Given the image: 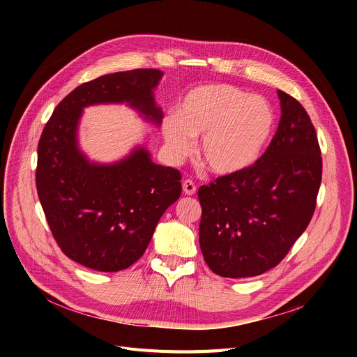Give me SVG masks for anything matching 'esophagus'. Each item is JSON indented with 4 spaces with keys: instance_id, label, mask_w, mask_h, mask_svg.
<instances>
[{
    "instance_id": "1",
    "label": "esophagus",
    "mask_w": 357,
    "mask_h": 357,
    "mask_svg": "<svg viewBox=\"0 0 357 357\" xmlns=\"http://www.w3.org/2000/svg\"><path fill=\"white\" fill-rule=\"evenodd\" d=\"M182 188H183V194L185 195H194L197 191V186L191 179H186L182 182Z\"/></svg>"
}]
</instances>
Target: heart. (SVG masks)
<instances>
[{
	"label": "heart",
	"mask_w": 357,
	"mask_h": 357,
	"mask_svg": "<svg viewBox=\"0 0 357 357\" xmlns=\"http://www.w3.org/2000/svg\"><path fill=\"white\" fill-rule=\"evenodd\" d=\"M275 127L271 104L231 85H204L191 89L176 116L163 121L169 156L181 160L199 137L198 158L215 175L245 172L264 152Z\"/></svg>",
	"instance_id": "1"
}]
</instances>
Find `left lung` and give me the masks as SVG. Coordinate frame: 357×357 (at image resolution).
Segmentation results:
<instances>
[{
  "label": "left lung",
  "instance_id": "1",
  "mask_svg": "<svg viewBox=\"0 0 357 357\" xmlns=\"http://www.w3.org/2000/svg\"><path fill=\"white\" fill-rule=\"evenodd\" d=\"M280 120L261 155L245 172L202 185L199 248L224 278L265 273L282 260L311 221L323 160L305 108L278 89Z\"/></svg>",
  "mask_w": 357,
  "mask_h": 357
}]
</instances>
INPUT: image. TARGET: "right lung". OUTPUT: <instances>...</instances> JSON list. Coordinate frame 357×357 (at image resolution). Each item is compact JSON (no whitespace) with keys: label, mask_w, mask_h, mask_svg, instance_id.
Returning a JSON list of instances; mask_svg holds the SVG:
<instances>
[{"label":"right lung","mask_w":357,"mask_h":357,"mask_svg":"<svg viewBox=\"0 0 357 357\" xmlns=\"http://www.w3.org/2000/svg\"><path fill=\"white\" fill-rule=\"evenodd\" d=\"M162 75L135 69L85 82L58 104L43 128L37 194L62 252L89 269L119 272L139 260L182 185L181 172L153 163L144 146L114 163L91 162L78 146L82 109L126 102L159 126L163 114L153 92Z\"/></svg>","instance_id":"add662e5"}]
</instances>
